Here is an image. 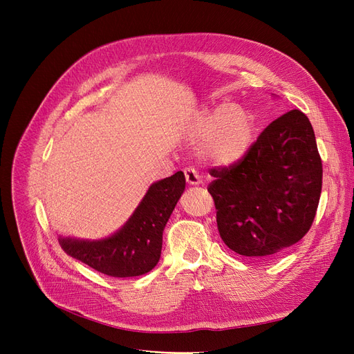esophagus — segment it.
Returning <instances> with one entry per match:
<instances>
[{"label": "esophagus", "instance_id": "1", "mask_svg": "<svg viewBox=\"0 0 354 354\" xmlns=\"http://www.w3.org/2000/svg\"><path fill=\"white\" fill-rule=\"evenodd\" d=\"M185 177H186L187 185H190V186H198V185L202 183V178L198 174V171L195 168H186L185 169Z\"/></svg>", "mask_w": 354, "mask_h": 354}]
</instances>
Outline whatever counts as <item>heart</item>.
I'll list each match as a JSON object with an SVG mask.
<instances>
[{
	"instance_id": "obj_1",
	"label": "heart",
	"mask_w": 354,
	"mask_h": 354,
	"mask_svg": "<svg viewBox=\"0 0 354 354\" xmlns=\"http://www.w3.org/2000/svg\"><path fill=\"white\" fill-rule=\"evenodd\" d=\"M190 140L198 142L202 160L232 167L248 155L255 140L252 113L238 103H221L196 113L187 128Z\"/></svg>"
}]
</instances>
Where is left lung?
I'll return each instance as SVG.
<instances>
[{"instance_id":"8db88e82","label":"left lung","mask_w":354,"mask_h":354,"mask_svg":"<svg viewBox=\"0 0 354 354\" xmlns=\"http://www.w3.org/2000/svg\"><path fill=\"white\" fill-rule=\"evenodd\" d=\"M220 236L245 257H270L303 239L322 190L313 127L298 109L274 120L241 162L211 169Z\"/></svg>"}]
</instances>
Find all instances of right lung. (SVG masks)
<instances>
[{
	"label": "right lung",
	"mask_w": 354,
	"mask_h": 354,
	"mask_svg": "<svg viewBox=\"0 0 354 354\" xmlns=\"http://www.w3.org/2000/svg\"><path fill=\"white\" fill-rule=\"evenodd\" d=\"M186 187L185 174L155 181L124 226L103 239L59 236L66 254L103 274L133 277L151 272L160 259L162 233Z\"/></svg>",
	"instance_id": "1"
}]
</instances>
